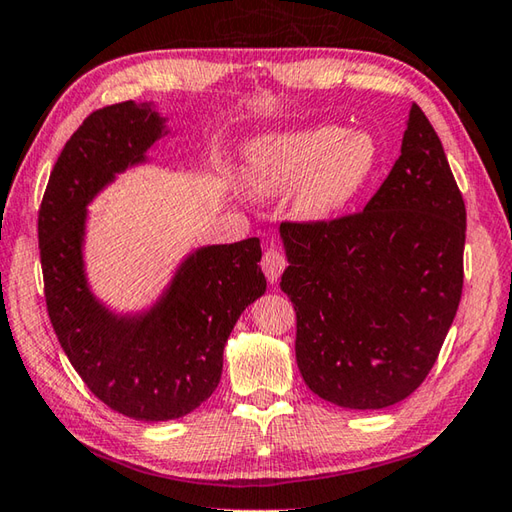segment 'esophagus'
<instances>
[{"mask_svg":"<svg viewBox=\"0 0 512 512\" xmlns=\"http://www.w3.org/2000/svg\"><path fill=\"white\" fill-rule=\"evenodd\" d=\"M260 267H263L267 281H269V283H276L278 278H281L283 269L287 267V258H285V254L281 252V249L269 247L267 252L263 254V260H260Z\"/></svg>","mask_w":512,"mask_h":512,"instance_id":"obj_1","label":"esophagus"}]
</instances>
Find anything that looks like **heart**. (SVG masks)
<instances>
[{"label":"heart","instance_id":"b5f03b06","mask_svg":"<svg viewBox=\"0 0 512 512\" xmlns=\"http://www.w3.org/2000/svg\"><path fill=\"white\" fill-rule=\"evenodd\" d=\"M376 167V144L361 131L312 127L258 140L249 149V178L263 194L292 189L305 218H327L359 196Z\"/></svg>","mask_w":512,"mask_h":512}]
</instances>
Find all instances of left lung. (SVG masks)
Returning a JSON list of instances; mask_svg holds the SVG:
<instances>
[{
    "instance_id": "obj_1",
    "label": "left lung",
    "mask_w": 512,
    "mask_h": 512,
    "mask_svg": "<svg viewBox=\"0 0 512 512\" xmlns=\"http://www.w3.org/2000/svg\"><path fill=\"white\" fill-rule=\"evenodd\" d=\"M281 236L307 388L352 410L410 397L464 287L466 205L426 113L412 104L401 156L363 211L285 220Z\"/></svg>"
}]
</instances>
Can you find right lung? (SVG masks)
Returning a JSON list of instances; mask_svg holds the SVG:
<instances>
[{
	"mask_svg": "<svg viewBox=\"0 0 512 512\" xmlns=\"http://www.w3.org/2000/svg\"><path fill=\"white\" fill-rule=\"evenodd\" d=\"M160 136L162 120L149 102L93 111L64 144L37 216L57 341L104 406L138 421L185 417L211 397L238 316L267 287L260 240L247 238L198 249L149 314L118 318L95 303L82 269L84 207Z\"/></svg>",
	"mask_w": 512,
	"mask_h": 512,
	"instance_id": "1",
	"label": "right lung"
}]
</instances>
